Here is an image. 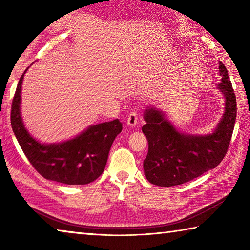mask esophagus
Segmentation results:
<instances>
[{"instance_id": "esophagus-1", "label": "esophagus", "mask_w": 250, "mask_h": 250, "mask_svg": "<svg viewBox=\"0 0 250 250\" xmlns=\"http://www.w3.org/2000/svg\"><path fill=\"white\" fill-rule=\"evenodd\" d=\"M126 124H128V125L132 126V128L138 125V112L135 110L129 113L128 118H126Z\"/></svg>"}]
</instances>
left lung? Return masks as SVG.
<instances>
[{
    "label": "left lung",
    "mask_w": 250,
    "mask_h": 250,
    "mask_svg": "<svg viewBox=\"0 0 250 250\" xmlns=\"http://www.w3.org/2000/svg\"><path fill=\"white\" fill-rule=\"evenodd\" d=\"M222 83L217 88L225 98V112L213 133L184 134L153 107L145 111L142 132L149 150L143 161V170L150 183L168 188L189 182L216 167L226 155L234 131L237 104L228 71L219 62Z\"/></svg>",
    "instance_id": "obj_1"
}]
</instances>
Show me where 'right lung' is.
Returning a JSON list of instances; mask_svg holds the SVG:
<instances>
[{"label": "right lung", "mask_w": 250, "mask_h": 250, "mask_svg": "<svg viewBox=\"0 0 250 250\" xmlns=\"http://www.w3.org/2000/svg\"><path fill=\"white\" fill-rule=\"evenodd\" d=\"M24 74L21 76L12 101L11 125L29 162L42 176L58 183L83 185L98 179L107 164L110 147L121 132V122L116 119L90 125L77 137L64 142L41 143L25 129L21 117Z\"/></svg>", "instance_id": "add662e5"}]
</instances>
